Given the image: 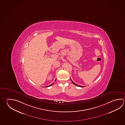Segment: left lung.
<instances>
[{"instance_id":"obj_1","label":"left lung","mask_w":125,"mask_h":125,"mask_svg":"<svg viewBox=\"0 0 125 125\" xmlns=\"http://www.w3.org/2000/svg\"><path fill=\"white\" fill-rule=\"evenodd\" d=\"M71 80H72L71 79ZM72 82H73V84H74V85H76V86H78V87H84V86H80V85H78V84H76V83H75L74 82H73L72 80Z\"/></svg>"}]
</instances>
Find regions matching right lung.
I'll return each mask as SVG.
<instances>
[{"label": "right lung", "mask_w": 125, "mask_h": 125, "mask_svg": "<svg viewBox=\"0 0 125 125\" xmlns=\"http://www.w3.org/2000/svg\"><path fill=\"white\" fill-rule=\"evenodd\" d=\"M53 84V83H52V84H51V85H50V86H48V87H47V86H46V87H50V86H52V84Z\"/></svg>", "instance_id": "1"}]
</instances>
